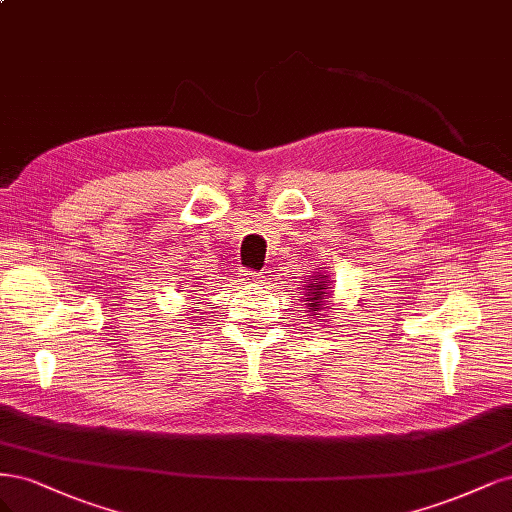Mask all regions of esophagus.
<instances>
[{"instance_id":"esophagus-1","label":"esophagus","mask_w":512,"mask_h":512,"mask_svg":"<svg viewBox=\"0 0 512 512\" xmlns=\"http://www.w3.org/2000/svg\"><path fill=\"white\" fill-rule=\"evenodd\" d=\"M240 276H242L240 280H242V283H244L246 287H253V285L261 283V274H259V272H253V270H244Z\"/></svg>"}]
</instances>
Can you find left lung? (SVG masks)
I'll use <instances>...</instances> for the list:
<instances>
[{
  "mask_svg": "<svg viewBox=\"0 0 512 512\" xmlns=\"http://www.w3.org/2000/svg\"><path fill=\"white\" fill-rule=\"evenodd\" d=\"M302 302H306V308L310 312V319L323 321L325 312L329 310L327 302L332 298V287H329V276L323 272H315L310 276L308 283L300 291Z\"/></svg>",
  "mask_w": 512,
  "mask_h": 512,
  "instance_id": "obj_1",
  "label": "left lung"
}]
</instances>
